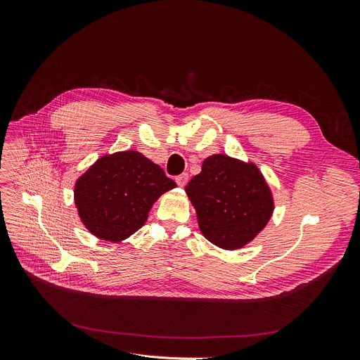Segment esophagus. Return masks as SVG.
<instances>
[{"label":"esophagus","mask_w":360,"mask_h":360,"mask_svg":"<svg viewBox=\"0 0 360 360\" xmlns=\"http://www.w3.org/2000/svg\"><path fill=\"white\" fill-rule=\"evenodd\" d=\"M188 180H189V176H188L186 172H183V174H180V176H177V177H176L177 184H179V186H181V188L184 186V184L188 183Z\"/></svg>","instance_id":"34e87169"}]
</instances>
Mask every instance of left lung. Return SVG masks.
<instances>
[{
    "mask_svg": "<svg viewBox=\"0 0 360 360\" xmlns=\"http://www.w3.org/2000/svg\"><path fill=\"white\" fill-rule=\"evenodd\" d=\"M184 191L202 236L226 250L252 242L275 209L274 195L255 163L226 155L204 159L201 172Z\"/></svg>",
    "mask_w": 360,
    "mask_h": 360,
    "instance_id": "obj_1",
    "label": "left lung"
}]
</instances>
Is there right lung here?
I'll return each instance as SVG.
<instances>
[{
  "label": "right lung",
  "mask_w": 360,
  "mask_h": 360,
  "mask_svg": "<svg viewBox=\"0 0 360 360\" xmlns=\"http://www.w3.org/2000/svg\"><path fill=\"white\" fill-rule=\"evenodd\" d=\"M176 186L139 151H117L97 159L76 180L75 205L93 236L118 243L138 231L160 195Z\"/></svg>",
  "instance_id": "right-lung-1"
}]
</instances>
